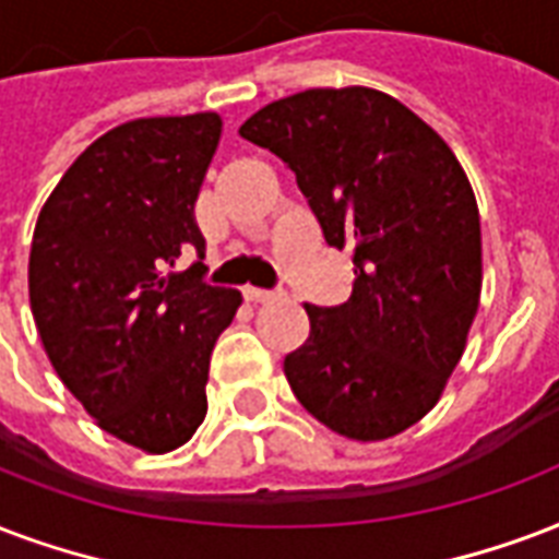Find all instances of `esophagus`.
I'll return each mask as SVG.
<instances>
[{
    "instance_id": "esophagus-1",
    "label": "esophagus",
    "mask_w": 559,
    "mask_h": 559,
    "mask_svg": "<svg viewBox=\"0 0 559 559\" xmlns=\"http://www.w3.org/2000/svg\"><path fill=\"white\" fill-rule=\"evenodd\" d=\"M246 301H251V305H263V301H272L275 298V293L272 289H261V287H246Z\"/></svg>"
}]
</instances>
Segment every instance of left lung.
I'll return each mask as SVG.
<instances>
[{
	"label": "left lung",
	"instance_id": "8db88e82",
	"mask_svg": "<svg viewBox=\"0 0 559 559\" xmlns=\"http://www.w3.org/2000/svg\"><path fill=\"white\" fill-rule=\"evenodd\" d=\"M240 138L296 173L328 246L355 249L346 305H305L284 357L301 407L340 437L407 431L440 402L480 301V216L449 143L372 87H313L261 108Z\"/></svg>",
	"mask_w": 559,
	"mask_h": 559
}]
</instances>
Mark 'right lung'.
<instances>
[{
  "label": "right lung",
  "instance_id": "1",
  "mask_svg": "<svg viewBox=\"0 0 559 559\" xmlns=\"http://www.w3.org/2000/svg\"><path fill=\"white\" fill-rule=\"evenodd\" d=\"M219 114L131 119L63 173L34 225L28 298L55 372L102 431L148 454L185 445L207 413L211 352L240 308L204 284L195 199Z\"/></svg>",
  "mask_w": 559,
  "mask_h": 559
}]
</instances>
